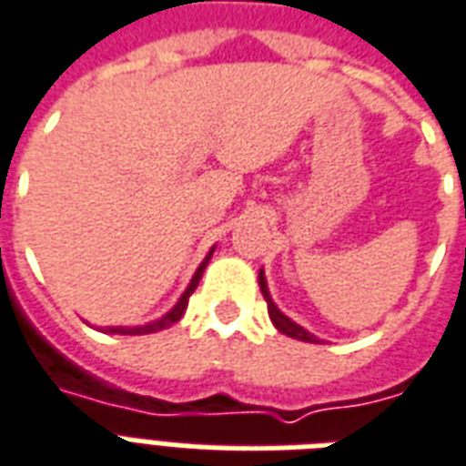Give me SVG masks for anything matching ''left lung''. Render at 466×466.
<instances>
[{"label": "left lung", "mask_w": 466, "mask_h": 466, "mask_svg": "<svg viewBox=\"0 0 466 466\" xmlns=\"http://www.w3.org/2000/svg\"><path fill=\"white\" fill-rule=\"evenodd\" d=\"M259 289H262L264 299H267V312H269V319H272V324L279 329L282 334H287V337H292V339H299V342H312L317 344L319 339L314 337V334H309L304 327H299L297 322H292L287 314L279 312V307L272 302V294H269V289H267V279H264V272L259 269Z\"/></svg>", "instance_id": "left-lung-1"}]
</instances>
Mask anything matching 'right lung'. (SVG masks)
<instances>
[{"label": "right lung", "mask_w": 466, "mask_h": 466, "mask_svg": "<svg viewBox=\"0 0 466 466\" xmlns=\"http://www.w3.org/2000/svg\"><path fill=\"white\" fill-rule=\"evenodd\" d=\"M212 252H214V247L209 249V254L204 257V262L197 267L192 282H189V287L184 289V294L179 297V302L174 304L172 309L164 314L162 319H157V322H149V324H142V327H106V332H112V334H152V332H159V329H167V327H172L174 322H179V319H182L184 309H187L189 297H192V292L197 289V284H199V279H202L204 267H207V264H209V259H212Z\"/></svg>", "instance_id": "1"}]
</instances>
